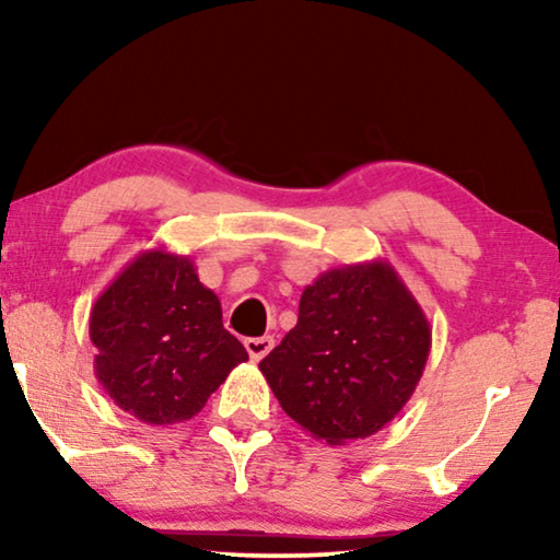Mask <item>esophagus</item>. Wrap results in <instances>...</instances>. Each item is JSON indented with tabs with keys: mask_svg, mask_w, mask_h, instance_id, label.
Here are the masks:
<instances>
[{
	"mask_svg": "<svg viewBox=\"0 0 560 560\" xmlns=\"http://www.w3.org/2000/svg\"><path fill=\"white\" fill-rule=\"evenodd\" d=\"M272 347H275L272 336H252V339H244V349H247L252 362H259V359H265L267 354H270Z\"/></svg>",
	"mask_w": 560,
	"mask_h": 560,
	"instance_id": "34e87169",
	"label": "esophagus"
}]
</instances>
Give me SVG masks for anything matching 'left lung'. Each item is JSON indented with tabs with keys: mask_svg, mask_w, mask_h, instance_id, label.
Wrapping results in <instances>:
<instances>
[{
	"mask_svg": "<svg viewBox=\"0 0 560 560\" xmlns=\"http://www.w3.org/2000/svg\"><path fill=\"white\" fill-rule=\"evenodd\" d=\"M431 354V324L387 259L320 272L298 324L259 362L282 410L328 446L370 439L405 408Z\"/></svg>",
	"mask_w": 560,
	"mask_h": 560,
	"instance_id": "left-lung-1",
	"label": "left lung"
}]
</instances>
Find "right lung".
I'll return each mask as SVG.
<instances>
[{
  "label": "right lung",
  "instance_id": "obj_1",
  "mask_svg": "<svg viewBox=\"0 0 560 560\" xmlns=\"http://www.w3.org/2000/svg\"><path fill=\"white\" fill-rule=\"evenodd\" d=\"M94 372L121 410L148 425L201 412L247 349L224 328L221 303L194 259L163 247L137 255L89 316Z\"/></svg>",
  "mask_w": 560,
  "mask_h": 560
}]
</instances>
